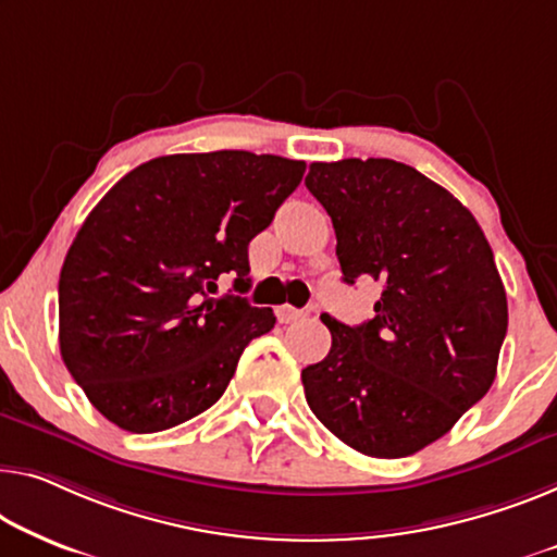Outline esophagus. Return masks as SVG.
<instances>
[{"mask_svg": "<svg viewBox=\"0 0 557 557\" xmlns=\"http://www.w3.org/2000/svg\"><path fill=\"white\" fill-rule=\"evenodd\" d=\"M275 312H277V320L282 322V325H289V322L307 318V310H295V307H289V305H280Z\"/></svg>", "mask_w": 557, "mask_h": 557, "instance_id": "1", "label": "esophagus"}]
</instances>
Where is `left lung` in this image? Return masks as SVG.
I'll return each mask as SVG.
<instances>
[{"label":"left lung","instance_id":"8db88e82","mask_svg":"<svg viewBox=\"0 0 557 557\" xmlns=\"http://www.w3.org/2000/svg\"><path fill=\"white\" fill-rule=\"evenodd\" d=\"M343 280L380 285L358 327L322 314L332 347L302 370L310 410L370 458H405L443 437L491 389L508 297L491 245L445 187L395 160L312 162Z\"/></svg>","mask_w":557,"mask_h":557}]
</instances>
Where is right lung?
I'll use <instances>...</instances> for the list:
<instances>
[{
  "instance_id": "obj_1",
  "label": "right lung",
  "mask_w": 557,
  "mask_h": 557,
  "mask_svg": "<svg viewBox=\"0 0 557 557\" xmlns=\"http://www.w3.org/2000/svg\"><path fill=\"white\" fill-rule=\"evenodd\" d=\"M305 162L245 149L168 154L89 212L60 272V350L89 403L127 433H160L220 400L270 307L210 297L295 193Z\"/></svg>"
}]
</instances>
